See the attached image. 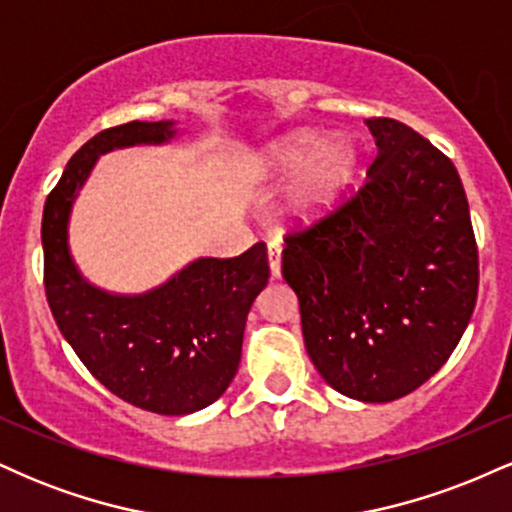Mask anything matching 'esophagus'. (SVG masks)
<instances>
[{"label": "esophagus", "instance_id": "34e87169", "mask_svg": "<svg viewBox=\"0 0 512 512\" xmlns=\"http://www.w3.org/2000/svg\"><path fill=\"white\" fill-rule=\"evenodd\" d=\"M267 255H269V272H272V279H279L281 276V245L269 243Z\"/></svg>", "mask_w": 512, "mask_h": 512}]
</instances>
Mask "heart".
Masks as SVG:
<instances>
[{"label": "heart", "mask_w": 512, "mask_h": 512, "mask_svg": "<svg viewBox=\"0 0 512 512\" xmlns=\"http://www.w3.org/2000/svg\"><path fill=\"white\" fill-rule=\"evenodd\" d=\"M358 166L361 151L349 137H334L325 142V137L313 129L276 139L252 161L255 175L264 180H284L306 168L286 195L281 209L289 226H313L332 214L354 185Z\"/></svg>", "instance_id": "1"}]
</instances>
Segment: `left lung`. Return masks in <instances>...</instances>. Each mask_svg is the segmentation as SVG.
<instances>
[{"instance_id":"left-lung-1","label":"left lung","mask_w":512,"mask_h":512,"mask_svg":"<svg viewBox=\"0 0 512 512\" xmlns=\"http://www.w3.org/2000/svg\"><path fill=\"white\" fill-rule=\"evenodd\" d=\"M378 156L337 211L289 233L281 274L327 385L392 402L448 361L474 313L479 252L457 168L414 129L366 120Z\"/></svg>"}]
</instances>
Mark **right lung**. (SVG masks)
<instances>
[{"label": "right lung", "mask_w": 512, "mask_h": 512, "mask_svg": "<svg viewBox=\"0 0 512 512\" xmlns=\"http://www.w3.org/2000/svg\"><path fill=\"white\" fill-rule=\"evenodd\" d=\"M173 120L127 122L88 139L45 199V293L62 337L98 383L134 407L185 416L216 402L240 363L245 320L269 279L267 245L199 257L156 289L122 296L93 286L69 252V214L98 156L166 144Z\"/></svg>", "instance_id": "right-lung-1"}]
</instances>
